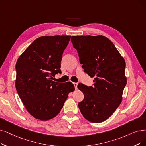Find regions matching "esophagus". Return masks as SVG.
<instances>
[{
  "label": "esophagus",
  "mask_w": 146,
  "mask_h": 146,
  "mask_svg": "<svg viewBox=\"0 0 146 146\" xmlns=\"http://www.w3.org/2000/svg\"><path fill=\"white\" fill-rule=\"evenodd\" d=\"M73 85H74V87H75V89H76V90H77L78 84V83H76V82H74V83H73Z\"/></svg>",
  "instance_id": "34e87169"
}]
</instances>
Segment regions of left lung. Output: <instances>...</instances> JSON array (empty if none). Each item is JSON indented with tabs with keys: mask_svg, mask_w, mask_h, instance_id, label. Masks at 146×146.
Here are the masks:
<instances>
[{
	"mask_svg": "<svg viewBox=\"0 0 146 146\" xmlns=\"http://www.w3.org/2000/svg\"><path fill=\"white\" fill-rule=\"evenodd\" d=\"M71 42L84 72L94 78L93 87L78 84L84 94L79 108L88 121L102 122L112 115L122 101L127 82L125 61L113 42L104 36H72Z\"/></svg>",
	"mask_w": 146,
	"mask_h": 146,
	"instance_id": "obj_1",
	"label": "left lung"
}]
</instances>
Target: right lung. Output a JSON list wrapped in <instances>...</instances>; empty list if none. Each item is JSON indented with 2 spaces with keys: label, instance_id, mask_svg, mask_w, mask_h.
Wrapping results in <instances>:
<instances>
[{
  "label": "right lung",
  "instance_id": "add662e5",
  "mask_svg": "<svg viewBox=\"0 0 146 146\" xmlns=\"http://www.w3.org/2000/svg\"><path fill=\"white\" fill-rule=\"evenodd\" d=\"M71 36L37 38L19 56L16 63L15 87L25 108L37 119L48 120L57 116L73 92L71 82L52 80L61 73L62 53Z\"/></svg>",
  "mask_w": 146,
  "mask_h": 146
}]
</instances>
